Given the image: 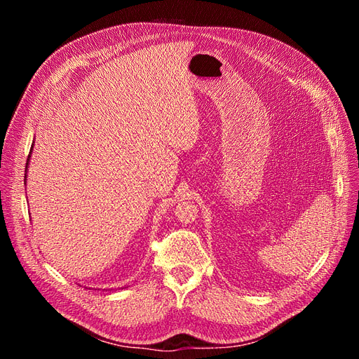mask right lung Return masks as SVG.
<instances>
[{"label": "right lung", "mask_w": 359, "mask_h": 359, "mask_svg": "<svg viewBox=\"0 0 359 359\" xmlns=\"http://www.w3.org/2000/svg\"><path fill=\"white\" fill-rule=\"evenodd\" d=\"M32 147H34V142H32V145H31V149H29V154H28V158H27V165H25V172L28 170V165H29V157H31V154H32ZM24 184H27V173H25V181H24Z\"/></svg>", "instance_id": "add662e5"}]
</instances>
